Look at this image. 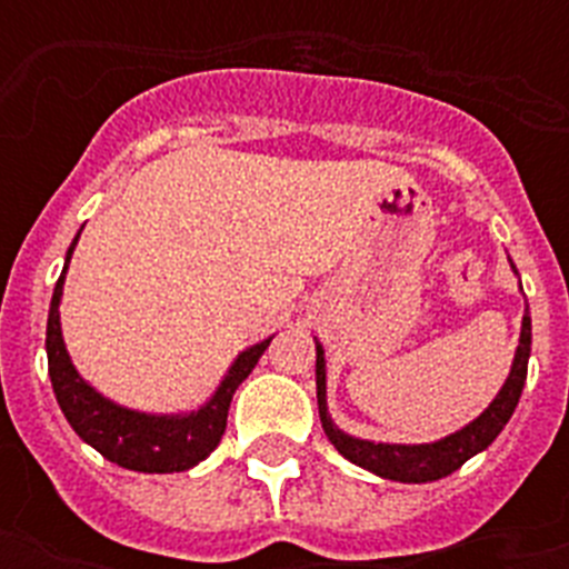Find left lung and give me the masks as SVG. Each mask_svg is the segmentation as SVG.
Returning a JSON list of instances; mask_svg holds the SVG:
<instances>
[{
	"label": "left lung",
	"instance_id": "obj_1",
	"mask_svg": "<svg viewBox=\"0 0 569 569\" xmlns=\"http://www.w3.org/2000/svg\"><path fill=\"white\" fill-rule=\"evenodd\" d=\"M513 274L517 266L511 262ZM522 289V286H520ZM529 357H531V316L529 303L522 312L520 328V346L513 351L511 372L505 378L502 389L496 398L472 419L463 425L460 431L442 437L433 442H375L363 437H351L333 422L328 410V360H325V348L316 339V398H319V419L321 428L328 433V440L337 446L342 458H348L357 467L369 469L375 476L387 478V481H401V485H425V481H440L460 469L469 458H476L478 451H485L490 442L502 433L508 419L513 416L520 405L522 387H526V375H529Z\"/></svg>",
	"mask_w": 569,
	"mask_h": 569
}]
</instances>
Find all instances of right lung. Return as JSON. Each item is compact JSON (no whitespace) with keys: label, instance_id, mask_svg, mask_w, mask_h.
<instances>
[{"label":"right lung","instance_id":"right-lung-1","mask_svg":"<svg viewBox=\"0 0 569 569\" xmlns=\"http://www.w3.org/2000/svg\"><path fill=\"white\" fill-rule=\"evenodd\" d=\"M79 236H82V230L76 232L73 244L67 248L64 268H61L56 292H52V301H49L47 319L49 380H52L58 407L67 416L70 428L111 463H118L123 469H136V472H186V469L197 467L200 460L209 458L214 446L221 442L232 392L239 389L241 380L253 372V366L259 363V357L266 355L268 342L274 337L244 348L232 360V366L227 369L221 383L214 387L212 396L206 398L197 410L144 413V410H132V407L111 401L79 375V369L67 355L64 333H61L58 307H61L64 277Z\"/></svg>","mask_w":569,"mask_h":569}]
</instances>
